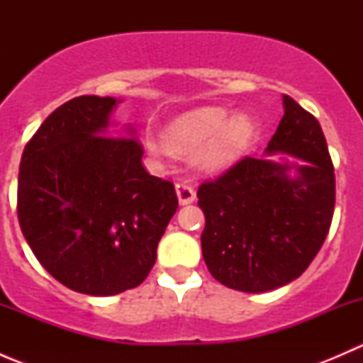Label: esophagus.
Wrapping results in <instances>:
<instances>
[{
  "label": "esophagus",
  "mask_w": 363,
  "mask_h": 363,
  "mask_svg": "<svg viewBox=\"0 0 363 363\" xmlns=\"http://www.w3.org/2000/svg\"><path fill=\"white\" fill-rule=\"evenodd\" d=\"M175 193H177L179 203L181 205L195 202V189H193L188 182H179V184L175 186Z\"/></svg>",
  "instance_id": "1"
}]
</instances>
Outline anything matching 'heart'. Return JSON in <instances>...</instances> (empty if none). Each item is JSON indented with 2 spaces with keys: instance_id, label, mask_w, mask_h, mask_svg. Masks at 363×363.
<instances>
[{
  "instance_id": "obj_1",
  "label": "heart",
  "mask_w": 363,
  "mask_h": 363,
  "mask_svg": "<svg viewBox=\"0 0 363 363\" xmlns=\"http://www.w3.org/2000/svg\"><path fill=\"white\" fill-rule=\"evenodd\" d=\"M255 126L247 116H235L223 107H202L175 117L163 131L164 145L175 155L199 151L195 161L205 170L232 164L250 147Z\"/></svg>"
}]
</instances>
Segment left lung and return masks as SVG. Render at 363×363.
<instances>
[{"label": "left lung", "instance_id": "left-lung-1", "mask_svg": "<svg viewBox=\"0 0 363 363\" xmlns=\"http://www.w3.org/2000/svg\"><path fill=\"white\" fill-rule=\"evenodd\" d=\"M284 116L267 155L303 164L244 156L200 184L205 214L202 255L216 281L263 294L296 279L323 246L335 205V175L316 117L284 94ZM295 169L296 178H290Z\"/></svg>", "mask_w": 363, "mask_h": 363}]
</instances>
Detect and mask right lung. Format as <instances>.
Masks as SVG:
<instances>
[{
	"mask_svg": "<svg viewBox=\"0 0 363 363\" xmlns=\"http://www.w3.org/2000/svg\"><path fill=\"white\" fill-rule=\"evenodd\" d=\"M116 98L84 94L50 113L26 144L17 216L43 269L94 296L137 288L177 211L170 181L142 164L135 137L105 135Z\"/></svg>",
	"mask_w": 363,
	"mask_h": 363,
	"instance_id": "add662e5",
	"label": "right lung"
}]
</instances>
